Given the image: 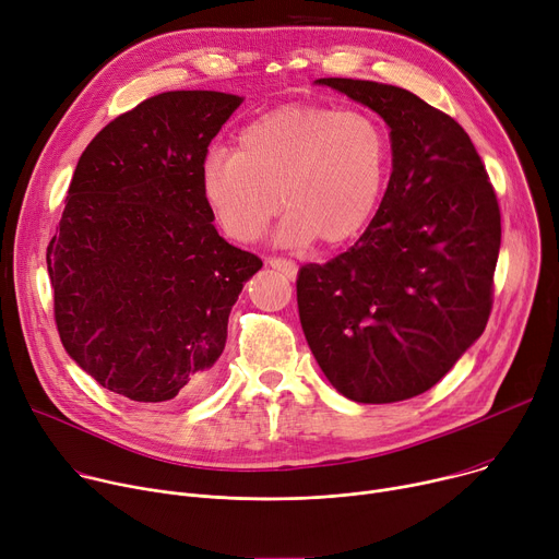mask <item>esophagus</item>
<instances>
[{
  "instance_id": "1",
  "label": "esophagus",
  "mask_w": 559,
  "mask_h": 559,
  "mask_svg": "<svg viewBox=\"0 0 559 559\" xmlns=\"http://www.w3.org/2000/svg\"><path fill=\"white\" fill-rule=\"evenodd\" d=\"M267 265L276 272H281L283 276L287 278H294L296 272H299V267H296V263H292V260H285V258H270Z\"/></svg>"
}]
</instances>
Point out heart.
Here are the masks:
<instances>
[{
    "label": "heart",
    "mask_w": 559,
    "mask_h": 559,
    "mask_svg": "<svg viewBox=\"0 0 559 559\" xmlns=\"http://www.w3.org/2000/svg\"><path fill=\"white\" fill-rule=\"evenodd\" d=\"M389 162L384 128L364 111L294 105L249 123L236 153L204 157L202 195L217 225L238 242H255L283 209L281 240L337 247L373 215Z\"/></svg>",
    "instance_id": "b5f03b06"
}]
</instances>
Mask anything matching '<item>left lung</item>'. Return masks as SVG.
<instances>
[{"label":"left lung","mask_w":559,"mask_h":559,"mask_svg":"<svg viewBox=\"0 0 559 559\" xmlns=\"http://www.w3.org/2000/svg\"><path fill=\"white\" fill-rule=\"evenodd\" d=\"M391 128L393 170L359 240L304 265L296 301L328 382L353 402L416 397L450 373L492 310L501 213L467 132L395 85L319 79Z\"/></svg>","instance_id":"8db88e82"}]
</instances>
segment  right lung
<instances>
[{
    "label": "right lung",
    "instance_id": "right-lung-1",
    "mask_svg": "<svg viewBox=\"0 0 559 559\" xmlns=\"http://www.w3.org/2000/svg\"><path fill=\"white\" fill-rule=\"evenodd\" d=\"M225 92H164L107 123L73 170L47 247L69 357L134 402L193 397L215 380L242 285L263 267L213 227L200 170L240 107Z\"/></svg>",
    "mask_w": 559,
    "mask_h": 559
}]
</instances>
